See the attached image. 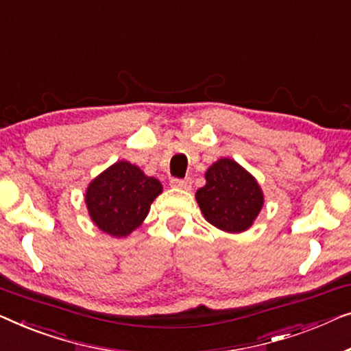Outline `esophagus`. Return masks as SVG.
<instances>
[{"instance_id": "1", "label": "esophagus", "mask_w": 351, "mask_h": 351, "mask_svg": "<svg viewBox=\"0 0 351 351\" xmlns=\"http://www.w3.org/2000/svg\"><path fill=\"white\" fill-rule=\"evenodd\" d=\"M170 186L176 187V189L189 191L191 186H192V180H191V178H184V180H180V178H173V180L170 181Z\"/></svg>"}]
</instances>
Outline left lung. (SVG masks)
Wrapping results in <instances>:
<instances>
[{"label": "left lung", "instance_id": "1", "mask_svg": "<svg viewBox=\"0 0 351 351\" xmlns=\"http://www.w3.org/2000/svg\"><path fill=\"white\" fill-rule=\"evenodd\" d=\"M205 180L206 184L195 192L204 218L230 234L250 229L264 205V194L254 176L224 157L206 170Z\"/></svg>", "mask_w": 351, "mask_h": 351}]
</instances>
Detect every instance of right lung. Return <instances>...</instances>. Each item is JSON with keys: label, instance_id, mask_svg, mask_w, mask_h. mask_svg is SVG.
<instances>
[{"label": "right lung", "instance_id": "1", "mask_svg": "<svg viewBox=\"0 0 351 351\" xmlns=\"http://www.w3.org/2000/svg\"><path fill=\"white\" fill-rule=\"evenodd\" d=\"M160 192L159 180L121 160L88 184L86 205L98 229L121 239L141 226Z\"/></svg>", "mask_w": 351, "mask_h": 351}]
</instances>
